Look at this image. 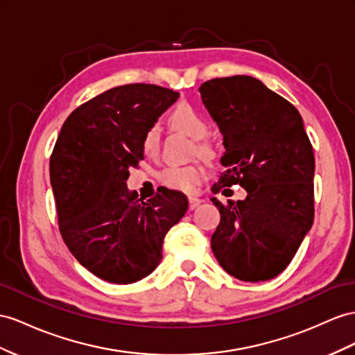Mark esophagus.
Instances as JSON below:
<instances>
[{"instance_id":"obj_1","label":"esophagus","mask_w":355,"mask_h":355,"mask_svg":"<svg viewBox=\"0 0 355 355\" xmlns=\"http://www.w3.org/2000/svg\"><path fill=\"white\" fill-rule=\"evenodd\" d=\"M202 202H204L202 199H199L196 196H190L189 198V208H190V210H195V208H198Z\"/></svg>"}]
</instances>
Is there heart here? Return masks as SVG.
<instances>
[{"mask_svg": "<svg viewBox=\"0 0 355 355\" xmlns=\"http://www.w3.org/2000/svg\"><path fill=\"white\" fill-rule=\"evenodd\" d=\"M171 124L177 130L186 133L190 138L195 139V151L201 157L210 159L213 156V148L205 138L210 133L205 118L199 114L195 107L187 103H180L169 116ZM160 150V130L157 125H151L145 132L142 139V151L145 156H156ZM205 178V168L199 163L186 166L171 165L160 172V181L169 189L180 190V192H193L196 186Z\"/></svg>", "mask_w": 355, "mask_h": 355, "instance_id": "1", "label": "heart"}]
</instances>
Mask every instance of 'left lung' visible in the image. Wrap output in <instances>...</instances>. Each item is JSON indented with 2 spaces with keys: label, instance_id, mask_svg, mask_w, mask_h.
I'll return each mask as SVG.
<instances>
[{
  "label": "left lung",
  "instance_id": "8db88e82",
  "mask_svg": "<svg viewBox=\"0 0 355 355\" xmlns=\"http://www.w3.org/2000/svg\"><path fill=\"white\" fill-rule=\"evenodd\" d=\"M202 103L223 136L225 172L211 187L240 184L248 196L223 205L211 249L222 268L244 282L284 271L313 223L315 157L303 118L252 76L207 80Z\"/></svg>",
  "mask_w": 355,
  "mask_h": 355
}]
</instances>
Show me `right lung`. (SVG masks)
Wrapping results in <instances>:
<instances>
[{
  "label": "right lung",
  "instance_id": "obj_1",
  "mask_svg": "<svg viewBox=\"0 0 355 355\" xmlns=\"http://www.w3.org/2000/svg\"><path fill=\"white\" fill-rule=\"evenodd\" d=\"M178 97L150 84L111 88L67 116L53 147L49 175L62 240L80 266L111 284L151 275L165 235L187 211L184 193L163 189L141 201L125 183L144 159L145 132Z\"/></svg>",
  "mask_w": 355,
  "mask_h": 355
}]
</instances>
